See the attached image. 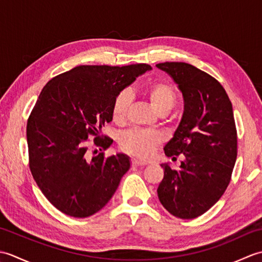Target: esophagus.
<instances>
[{"label":"esophagus","instance_id":"1","mask_svg":"<svg viewBox=\"0 0 262 262\" xmlns=\"http://www.w3.org/2000/svg\"><path fill=\"white\" fill-rule=\"evenodd\" d=\"M132 164L134 166H142V165H146L147 162L145 161H141V160H137V159H132Z\"/></svg>","mask_w":262,"mask_h":262}]
</instances>
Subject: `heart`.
<instances>
[{"label":"heart","mask_w":262,"mask_h":262,"mask_svg":"<svg viewBox=\"0 0 262 262\" xmlns=\"http://www.w3.org/2000/svg\"><path fill=\"white\" fill-rule=\"evenodd\" d=\"M142 93L160 114H166L170 111L177 100L173 85L165 81L148 83L143 88ZM129 104L130 96L127 92H120L116 97L111 109V116L116 124L122 125L126 121ZM160 142L161 137L157 133L141 129L128 130L120 137L121 148L125 152L141 159L148 158Z\"/></svg>","instance_id":"1"}]
</instances>
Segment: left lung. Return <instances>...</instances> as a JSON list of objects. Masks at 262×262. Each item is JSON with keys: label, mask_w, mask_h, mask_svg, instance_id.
I'll return each instance as SVG.
<instances>
[{"label": "left lung", "mask_w": 262, "mask_h": 262, "mask_svg": "<svg viewBox=\"0 0 262 262\" xmlns=\"http://www.w3.org/2000/svg\"><path fill=\"white\" fill-rule=\"evenodd\" d=\"M157 68L168 73L182 93L185 109L166 157L183 154L179 170L162 163L158 188L163 207L176 217L191 220L206 213L229 186L237 155V135L232 103L213 76L181 62ZM174 159V158H173Z\"/></svg>", "instance_id": "left-lung-1"}]
</instances>
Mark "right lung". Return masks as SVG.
Segmentation results:
<instances>
[{
	"label": "right lung",
	"instance_id": "obj_1",
	"mask_svg": "<svg viewBox=\"0 0 262 262\" xmlns=\"http://www.w3.org/2000/svg\"><path fill=\"white\" fill-rule=\"evenodd\" d=\"M147 64L81 65L55 76L43 86L27 122L29 168L41 192L62 213L91 216L102 209L130 168L126 154H89V138L108 148L101 135L113 120L116 97ZM101 151V149H100Z\"/></svg>",
	"mask_w": 262,
	"mask_h": 262
}]
</instances>
